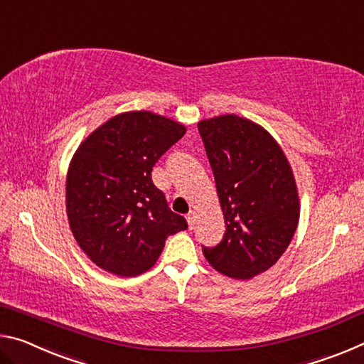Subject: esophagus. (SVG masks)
I'll return each instance as SVG.
<instances>
[{
    "mask_svg": "<svg viewBox=\"0 0 364 364\" xmlns=\"http://www.w3.org/2000/svg\"><path fill=\"white\" fill-rule=\"evenodd\" d=\"M186 220H188V225H189V228H191V230H193V228L196 226V221H197V215H196V212H194V210H191V212L188 213Z\"/></svg>",
    "mask_w": 364,
    "mask_h": 364,
    "instance_id": "34e87169",
    "label": "esophagus"
}]
</instances>
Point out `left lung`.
I'll list each match as a JSON object with an SVG mask.
<instances>
[{
    "label": "left lung",
    "instance_id": "1",
    "mask_svg": "<svg viewBox=\"0 0 364 364\" xmlns=\"http://www.w3.org/2000/svg\"><path fill=\"white\" fill-rule=\"evenodd\" d=\"M217 184L226 231L202 247L225 276L250 279L284 254L299 225L300 204L291 165L274 138L234 114L197 123Z\"/></svg>",
    "mask_w": 364,
    "mask_h": 364
}]
</instances>
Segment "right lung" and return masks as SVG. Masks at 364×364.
Instances as JSON below:
<instances>
[{"label":"right lung","instance_id":"obj_1","mask_svg":"<svg viewBox=\"0 0 364 364\" xmlns=\"http://www.w3.org/2000/svg\"><path fill=\"white\" fill-rule=\"evenodd\" d=\"M186 127L167 117L132 110L102 123L70 160L65 181L73 237L97 267L138 276L162 254L165 239L188 228L152 183V167Z\"/></svg>","mask_w":364,"mask_h":364}]
</instances>
